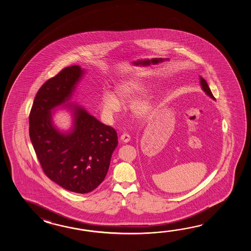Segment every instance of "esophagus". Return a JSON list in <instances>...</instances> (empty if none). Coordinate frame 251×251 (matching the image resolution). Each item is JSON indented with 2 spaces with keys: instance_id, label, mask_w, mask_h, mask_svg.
Listing matches in <instances>:
<instances>
[{
  "instance_id": "esophagus-1",
  "label": "esophagus",
  "mask_w": 251,
  "mask_h": 251,
  "mask_svg": "<svg viewBox=\"0 0 251 251\" xmlns=\"http://www.w3.org/2000/svg\"><path fill=\"white\" fill-rule=\"evenodd\" d=\"M120 141L122 142V143H128L129 141H130V136H129V134L127 133H123V134H121V136H120Z\"/></svg>"
}]
</instances>
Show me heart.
<instances>
[{"mask_svg":"<svg viewBox=\"0 0 251 251\" xmlns=\"http://www.w3.org/2000/svg\"><path fill=\"white\" fill-rule=\"evenodd\" d=\"M143 89V84L137 79L125 80L118 83L114 89V95L110 92H104L100 99V107L102 114L107 120H111L113 117L119 112L120 103L129 101L136 93ZM131 111L134 117L140 119L148 118L152 110V101L147 94L134 99L130 105Z\"/></svg>","mask_w":251,"mask_h":251,"instance_id":"obj_1","label":"heart"}]
</instances>
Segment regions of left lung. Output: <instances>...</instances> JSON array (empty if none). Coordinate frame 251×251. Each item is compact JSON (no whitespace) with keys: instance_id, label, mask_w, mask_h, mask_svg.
Wrapping results in <instances>:
<instances>
[{"instance_id":"1","label":"left lung","mask_w":251,"mask_h":251,"mask_svg":"<svg viewBox=\"0 0 251 251\" xmlns=\"http://www.w3.org/2000/svg\"><path fill=\"white\" fill-rule=\"evenodd\" d=\"M200 82H201V85H202V89H203V91L208 95L209 97H211L212 99L214 100V97H213V93H212V91L210 90V88H209L208 84H207V82L205 81L204 79H203L202 77L200 78Z\"/></svg>"}]
</instances>
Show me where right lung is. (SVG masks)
<instances>
[{"label":"right lung","mask_w":251,"mask_h":251,"mask_svg":"<svg viewBox=\"0 0 251 251\" xmlns=\"http://www.w3.org/2000/svg\"><path fill=\"white\" fill-rule=\"evenodd\" d=\"M82 74L80 66L73 65L47 80L29 113V137L45 175L78 194L91 192L101 184L118 143L114 128L75 105L73 131L61 133L53 127L51 110L69 100Z\"/></svg>","instance_id":"1"}]
</instances>
